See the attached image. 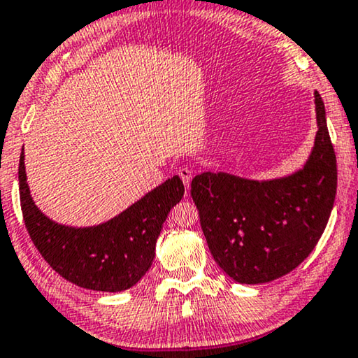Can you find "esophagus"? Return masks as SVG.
<instances>
[{
  "instance_id": "34e87169",
  "label": "esophagus",
  "mask_w": 358,
  "mask_h": 358,
  "mask_svg": "<svg viewBox=\"0 0 358 358\" xmlns=\"http://www.w3.org/2000/svg\"><path fill=\"white\" fill-rule=\"evenodd\" d=\"M179 176H180V179H182L185 189H189L190 180H192V173H190V169H187V168H180V169H179Z\"/></svg>"
}]
</instances>
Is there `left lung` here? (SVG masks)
<instances>
[{"label":"left lung","mask_w":358,"mask_h":358,"mask_svg":"<svg viewBox=\"0 0 358 358\" xmlns=\"http://www.w3.org/2000/svg\"><path fill=\"white\" fill-rule=\"evenodd\" d=\"M314 99L317 133L303 169L270 180L207 171L190 184L213 259L241 285L270 282L298 268L331 217L337 161L324 101L317 92Z\"/></svg>","instance_id":"8db88e82"}]
</instances>
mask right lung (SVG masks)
Here are the masks:
<instances>
[{
    "mask_svg": "<svg viewBox=\"0 0 358 358\" xmlns=\"http://www.w3.org/2000/svg\"><path fill=\"white\" fill-rule=\"evenodd\" d=\"M17 176L21 210L32 243L60 276L94 291L129 289L146 275L162 224L184 196L182 180L174 176L105 224L78 229L57 224L37 208L27 185L24 151Z\"/></svg>",
    "mask_w": 358,
    "mask_h": 358,
    "instance_id": "right-lung-1",
    "label": "right lung"
}]
</instances>
